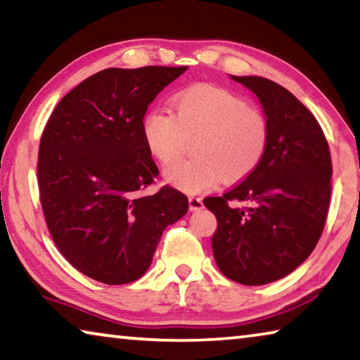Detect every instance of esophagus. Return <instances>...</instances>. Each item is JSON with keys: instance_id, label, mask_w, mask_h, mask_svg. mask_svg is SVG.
Returning a JSON list of instances; mask_svg holds the SVG:
<instances>
[{"instance_id": "34e87169", "label": "esophagus", "mask_w": 360, "mask_h": 360, "mask_svg": "<svg viewBox=\"0 0 360 360\" xmlns=\"http://www.w3.org/2000/svg\"><path fill=\"white\" fill-rule=\"evenodd\" d=\"M188 208L191 211H198L203 208V200L200 197H188Z\"/></svg>"}]
</instances>
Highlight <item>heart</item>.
Returning <instances> with one entry per match:
<instances>
[{"instance_id":"b5f03b06","label":"heart","mask_w":360,"mask_h":360,"mask_svg":"<svg viewBox=\"0 0 360 360\" xmlns=\"http://www.w3.org/2000/svg\"><path fill=\"white\" fill-rule=\"evenodd\" d=\"M174 112L152 108L143 117V136L162 163L184 154L188 141L195 157L165 169V181L182 192L210 191L219 181L236 182L264 158L270 129L265 114L241 96L214 85H193L173 98Z\"/></svg>"}]
</instances>
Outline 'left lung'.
<instances>
[{
  "label": "left lung",
  "instance_id": "obj_1",
  "mask_svg": "<svg viewBox=\"0 0 360 360\" xmlns=\"http://www.w3.org/2000/svg\"><path fill=\"white\" fill-rule=\"evenodd\" d=\"M230 77L259 98L270 138L245 181L203 203L217 219L219 270L231 281L264 285L288 276L318 245L330 202V150L318 120L288 89L260 76Z\"/></svg>",
  "mask_w": 360,
  "mask_h": 360
}]
</instances>
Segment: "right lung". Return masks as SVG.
Masks as SVG:
<instances>
[{
	"label": "right lung",
	"instance_id": "right-lung-1",
	"mask_svg": "<svg viewBox=\"0 0 360 360\" xmlns=\"http://www.w3.org/2000/svg\"><path fill=\"white\" fill-rule=\"evenodd\" d=\"M187 66L108 68L66 94L47 120L38 184L49 231L70 264L109 285L141 278L168 225L188 200L163 186L143 136L155 96Z\"/></svg>",
	"mask_w": 360,
	"mask_h": 360
}]
</instances>
